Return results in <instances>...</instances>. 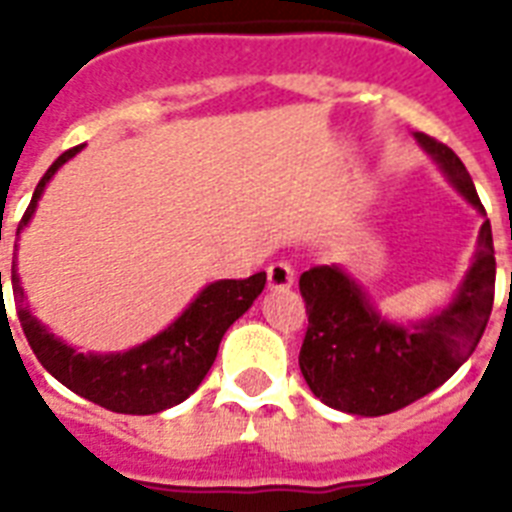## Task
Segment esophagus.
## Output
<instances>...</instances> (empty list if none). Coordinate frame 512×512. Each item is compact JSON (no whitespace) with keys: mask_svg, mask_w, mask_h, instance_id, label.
I'll list each match as a JSON object with an SVG mask.
<instances>
[{"mask_svg":"<svg viewBox=\"0 0 512 512\" xmlns=\"http://www.w3.org/2000/svg\"><path fill=\"white\" fill-rule=\"evenodd\" d=\"M268 284L273 289H284L295 284V268L287 260H279V263L268 265Z\"/></svg>","mask_w":512,"mask_h":512,"instance_id":"obj_1","label":"esophagus"}]
</instances>
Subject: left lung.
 Here are the masks:
<instances>
[{"label":"left lung","mask_w":512,"mask_h":512,"mask_svg":"<svg viewBox=\"0 0 512 512\" xmlns=\"http://www.w3.org/2000/svg\"><path fill=\"white\" fill-rule=\"evenodd\" d=\"M417 140L436 156L457 191L486 215L460 156L422 132ZM494 276L497 263L489 220L481 225L476 260L457 297L417 327L380 319L361 287L337 265L305 271L300 295L308 329L300 348V372L313 396L332 409L361 417L398 412L428 396L473 356L492 316Z\"/></svg>","instance_id":"left-lung-1"}]
</instances>
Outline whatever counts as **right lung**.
I'll return each instance as SVG.
<instances>
[{
    "instance_id": "add662e5",
    "label": "right lung",
    "mask_w": 512,
    "mask_h": 512,
    "mask_svg": "<svg viewBox=\"0 0 512 512\" xmlns=\"http://www.w3.org/2000/svg\"><path fill=\"white\" fill-rule=\"evenodd\" d=\"M82 146L68 148L50 164V170L36 185L31 204L20 217V228L31 220L36 201L42 196L44 185L58 167L71 159ZM2 284V271H0ZM265 273H255L249 279H225L209 284L191 308L175 324L164 329L154 340L143 342L127 353H108V356H84L68 348L66 342L52 337L39 321L20 308L18 319L28 345L39 358V364L92 404L111 409L119 414H156L180 404L199 388L209 366L215 364L220 340L241 313L249 311L255 297L263 292ZM12 295L23 303V289L12 265Z\"/></svg>"
}]
</instances>
